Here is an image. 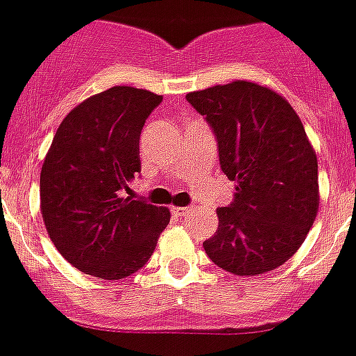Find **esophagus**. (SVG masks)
Wrapping results in <instances>:
<instances>
[{
	"label": "esophagus",
	"instance_id": "obj_1",
	"mask_svg": "<svg viewBox=\"0 0 356 356\" xmlns=\"http://www.w3.org/2000/svg\"><path fill=\"white\" fill-rule=\"evenodd\" d=\"M189 211H191L189 207H172V212H174L175 216H186Z\"/></svg>",
	"mask_w": 356,
	"mask_h": 356
}]
</instances>
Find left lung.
I'll return each mask as SVG.
<instances>
[{"mask_svg": "<svg viewBox=\"0 0 356 356\" xmlns=\"http://www.w3.org/2000/svg\"><path fill=\"white\" fill-rule=\"evenodd\" d=\"M218 140L219 165L235 181L219 207L207 257L235 275L274 270L297 253L316 218L318 159L302 121L272 89L248 81L186 95Z\"/></svg>", "mask_w": 356, "mask_h": 356, "instance_id": "1", "label": "left lung"}]
</instances>
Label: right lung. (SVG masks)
Wrapping results in <instances>:
<instances>
[{
	"instance_id": "obj_1",
	"label": "right lung",
	"mask_w": 356,
	"mask_h": 356,
	"mask_svg": "<svg viewBox=\"0 0 356 356\" xmlns=\"http://www.w3.org/2000/svg\"><path fill=\"white\" fill-rule=\"evenodd\" d=\"M163 96L115 86L84 99L54 135L40 174V211L66 261L95 277L144 267L170 211L124 197L140 172V133Z\"/></svg>"
}]
</instances>
